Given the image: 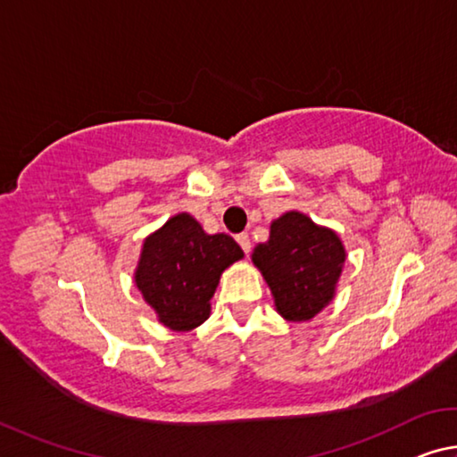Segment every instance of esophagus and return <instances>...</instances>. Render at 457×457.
I'll list each match as a JSON object with an SVG mask.
<instances>
[{"mask_svg":"<svg viewBox=\"0 0 457 457\" xmlns=\"http://www.w3.org/2000/svg\"><path fill=\"white\" fill-rule=\"evenodd\" d=\"M236 240H237V244H240V245H242V250L245 252V254H248V252H250V248H252L250 236H248V234H237V236H236Z\"/></svg>","mask_w":457,"mask_h":457,"instance_id":"34e87169","label":"esophagus"}]
</instances>
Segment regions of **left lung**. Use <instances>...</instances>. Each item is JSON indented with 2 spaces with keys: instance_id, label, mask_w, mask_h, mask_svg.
I'll use <instances>...</instances> for the list:
<instances>
[{
  "instance_id": "obj_1",
  "label": "left lung",
  "mask_w": 457,
  "mask_h": 457,
  "mask_svg": "<svg viewBox=\"0 0 457 457\" xmlns=\"http://www.w3.org/2000/svg\"><path fill=\"white\" fill-rule=\"evenodd\" d=\"M252 262L270 287L278 313L296 323L313 320L333 299L345 250L336 231L288 212L270 223V237L256 245Z\"/></svg>"
}]
</instances>
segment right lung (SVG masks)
Masks as SVG:
<instances>
[{
    "label": "right lung",
    "mask_w": 457,
    "mask_h": 457,
    "mask_svg": "<svg viewBox=\"0 0 457 457\" xmlns=\"http://www.w3.org/2000/svg\"><path fill=\"white\" fill-rule=\"evenodd\" d=\"M244 252L228 234L209 236L189 213L170 217L142 245L136 287L172 331H191L212 313L221 272Z\"/></svg>",
    "instance_id": "add662e5"
}]
</instances>
